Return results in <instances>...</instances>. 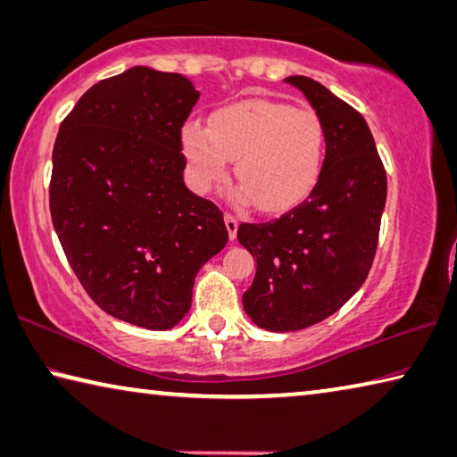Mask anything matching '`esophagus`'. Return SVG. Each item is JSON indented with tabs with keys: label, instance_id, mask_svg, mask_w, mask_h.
Segmentation results:
<instances>
[{
	"label": "esophagus",
	"instance_id": "34e87169",
	"mask_svg": "<svg viewBox=\"0 0 457 457\" xmlns=\"http://www.w3.org/2000/svg\"><path fill=\"white\" fill-rule=\"evenodd\" d=\"M223 220H226V228H228V234H229V240H236V234H237V220L231 213L223 215Z\"/></svg>",
	"mask_w": 457,
	"mask_h": 457
}]
</instances>
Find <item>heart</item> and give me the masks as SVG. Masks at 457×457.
Here are the masks:
<instances>
[{
	"label": "heart",
	"mask_w": 457,
	"mask_h": 457,
	"mask_svg": "<svg viewBox=\"0 0 457 457\" xmlns=\"http://www.w3.org/2000/svg\"><path fill=\"white\" fill-rule=\"evenodd\" d=\"M191 185L207 193L236 161V197L264 212H282L313 191L325 158V129L313 110L270 99L221 107L212 124L187 121L180 132Z\"/></svg>",
	"instance_id": "heart-1"
}]
</instances>
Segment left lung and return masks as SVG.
I'll return each instance as SVG.
<instances>
[{
    "label": "left lung",
    "mask_w": 457,
    "mask_h": 457,
    "mask_svg": "<svg viewBox=\"0 0 457 457\" xmlns=\"http://www.w3.org/2000/svg\"><path fill=\"white\" fill-rule=\"evenodd\" d=\"M285 81L320 115L325 158L305 201L277 220L237 228V242L256 258L244 311L268 331L320 323L358 291L370 272L386 203V172L366 120L313 79Z\"/></svg>",
    "instance_id": "8db88e82"
}]
</instances>
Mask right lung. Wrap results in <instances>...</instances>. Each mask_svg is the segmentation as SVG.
Here are the masks:
<instances>
[{
	"label": "right lung",
	"instance_id": "add662e5",
	"mask_svg": "<svg viewBox=\"0 0 457 457\" xmlns=\"http://www.w3.org/2000/svg\"><path fill=\"white\" fill-rule=\"evenodd\" d=\"M197 99L179 72L132 67L83 93L56 134L48 199L64 256L105 313L137 328H175L228 242L220 207L183 180Z\"/></svg>",
	"mask_w": 457,
	"mask_h": 457
}]
</instances>
